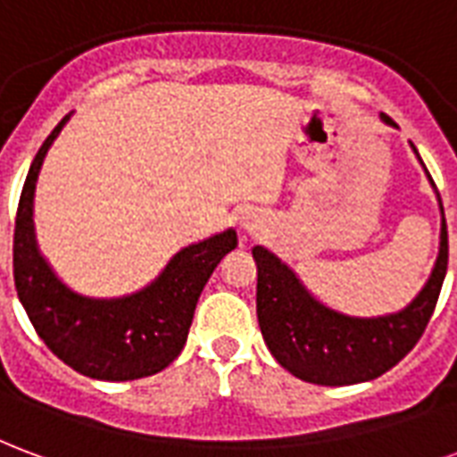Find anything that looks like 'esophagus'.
<instances>
[{"label": "esophagus", "mask_w": 457, "mask_h": 457, "mask_svg": "<svg viewBox=\"0 0 457 457\" xmlns=\"http://www.w3.org/2000/svg\"><path fill=\"white\" fill-rule=\"evenodd\" d=\"M263 228V215L259 211H245L242 212V218H239V229L245 232V235H256L259 229Z\"/></svg>", "instance_id": "1"}]
</instances>
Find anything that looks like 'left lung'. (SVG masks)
I'll use <instances>...</instances> for the list:
<instances>
[{
  "label": "left lung",
  "mask_w": 457,
  "mask_h": 457,
  "mask_svg": "<svg viewBox=\"0 0 457 457\" xmlns=\"http://www.w3.org/2000/svg\"><path fill=\"white\" fill-rule=\"evenodd\" d=\"M380 118L383 123L397 125L385 113H380ZM411 150L421 162L414 145ZM427 177L434 186L428 171ZM438 208L444 215L441 195ZM252 254L256 262V317L273 358L305 383L337 387L380 378L417 346L444 286L448 229L445 218H441L438 256L419 295L400 312L380 317H353L324 305L305 288L288 263L280 262L266 246H254Z\"/></svg>",
  "instance_id": "left-lung-1"
}]
</instances>
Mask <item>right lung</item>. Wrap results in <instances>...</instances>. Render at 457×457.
Listing matches in <instances>:
<instances>
[{
	"mask_svg": "<svg viewBox=\"0 0 457 457\" xmlns=\"http://www.w3.org/2000/svg\"><path fill=\"white\" fill-rule=\"evenodd\" d=\"M67 113L30 162L13 228V283L33 329L53 353L77 373L96 380H137L164 370L181 353L201 290L237 246V232L184 246L157 278L123 297H89L57 278L40 254L33 228V195L40 167L65 128Z\"/></svg>",
	"mask_w": 457,
	"mask_h": 457,
	"instance_id": "1",
	"label": "right lung"
}]
</instances>
